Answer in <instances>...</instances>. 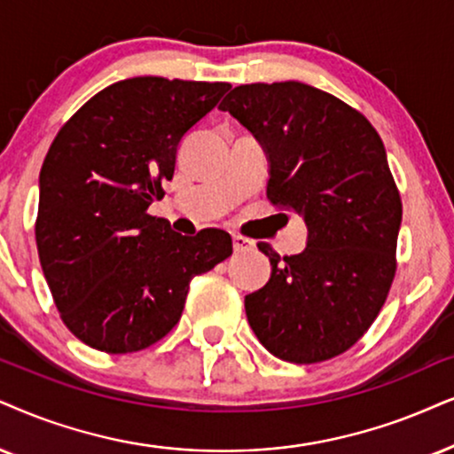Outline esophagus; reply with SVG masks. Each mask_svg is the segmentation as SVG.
Instances as JSON below:
<instances>
[{
    "label": "esophagus",
    "instance_id": "34e87169",
    "mask_svg": "<svg viewBox=\"0 0 454 454\" xmlns=\"http://www.w3.org/2000/svg\"><path fill=\"white\" fill-rule=\"evenodd\" d=\"M232 247H234V251H249L251 247H254V243H251L249 239H243V237H232Z\"/></svg>",
    "mask_w": 454,
    "mask_h": 454
}]
</instances>
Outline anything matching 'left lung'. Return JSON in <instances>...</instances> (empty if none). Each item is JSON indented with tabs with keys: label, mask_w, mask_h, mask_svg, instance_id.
Wrapping results in <instances>:
<instances>
[{
	"label": "left lung",
	"mask_w": 454,
	"mask_h": 454,
	"mask_svg": "<svg viewBox=\"0 0 454 454\" xmlns=\"http://www.w3.org/2000/svg\"><path fill=\"white\" fill-rule=\"evenodd\" d=\"M220 108L262 142L268 199L308 226L297 255L257 245L272 274L245 297L247 320L280 360L335 358L372 325L395 274L403 203L381 137L356 108L300 82L239 85Z\"/></svg>",
	"instance_id": "obj_1"
}]
</instances>
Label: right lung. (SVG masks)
<instances>
[{
  "label": "right lung",
  "instance_id": "1",
  "mask_svg": "<svg viewBox=\"0 0 454 454\" xmlns=\"http://www.w3.org/2000/svg\"><path fill=\"white\" fill-rule=\"evenodd\" d=\"M231 83L131 77L62 125L39 174L35 240L62 323L108 354L145 349L177 325L188 285L232 254L215 228L182 237L148 215L184 136Z\"/></svg>",
  "mask_w": 454,
  "mask_h": 454
}]
</instances>
